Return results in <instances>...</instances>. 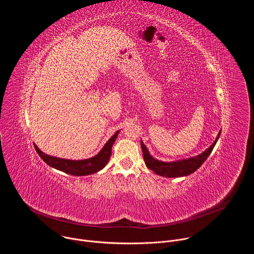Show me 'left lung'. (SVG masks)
Segmentation results:
<instances>
[{
  "label": "left lung",
  "mask_w": 254,
  "mask_h": 254,
  "mask_svg": "<svg viewBox=\"0 0 254 254\" xmlns=\"http://www.w3.org/2000/svg\"><path fill=\"white\" fill-rule=\"evenodd\" d=\"M220 133H221V130L219 131L218 135L216 136V139L214 140V142L202 154L195 157L188 158V159H183V160L174 161V162H163L153 158L150 152L148 151L147 147L144 146L143 141L140 140V147H141L144 163H146L147 167L150 170H152L154 173L166 178H179V177L188 176L194 173L195 171H197L202 166V164L206 161V159L211 154L213 148L215 147L217 140H218Z\"/></svg>",
  "instance_id": "8db88e82"
}]
</instances>
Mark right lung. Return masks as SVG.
Listing matches in <instances>:
<instances>
[{
  "label": "right lung",
  "mask_w": 254,
  "mask_h": 254,
  "mask_svg": "<svg viewBox=\"0 0 254 254\" xmlns=\"http://www.w3.org/2000/svg\"><path fill=\"white\" fill-rule=\"evenodd\" d=\"M120 130H118L110 139L106 141L103 148L99 153L89 159L85 160H67L53 156H49L43 153L36 144H34L36 152L38 153L40 158L50 167L73 176H87L102 170L105 165L110 161L112 155V148L118 137Z\"/></svg>",
  "instance_id": "obj_1"
}]
</instances>
